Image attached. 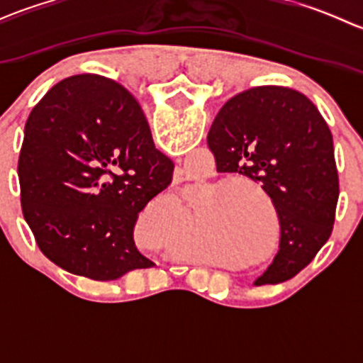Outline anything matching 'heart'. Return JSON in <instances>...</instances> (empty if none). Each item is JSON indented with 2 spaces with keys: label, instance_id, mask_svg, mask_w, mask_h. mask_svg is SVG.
<instances>
[{
  "label": "heart",
  "instance_id": "heart-1",
  "mask_svg": "<svg viewBox=\"0 0 363 363\" xmlns=\"http://www.w3.org/2000/svg\"><path fill=\"white\" fill-rule=\"evenodd\" d=\"M244 218H240V216H232V218H225L221 223H219V226H221L223 230L230 228V226H239V223H242Z\"/></svg>",
  "mask_w": 363,
  "mask_h": 363
}]
</instances>
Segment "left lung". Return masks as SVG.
Here are the masks:
<instances>
[{
    "label": "left lung",
    "instance_id": "1",
    "mask_svg": "<svg viewBox=\"0 0 363 363\" xmlns=\"http://www.w3.org/2000/svg\"><path fill=\"white\" fill-rule=\"evenodd\" d=\"M207 144L218 172L259 182L279 216V251L255 284L291 279L334 228L339 177L334 140L320 111L290 87H251L223 105Z\"/></svg>",
    "mask_w": 363,
    "mask_h": 363
}]
</instances>
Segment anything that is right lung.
<instances>
[{"label": "right lung", "instance_id": "1", "mask_svg": "<svg viewBox=\"0 0 363 363\" xmlns=\"http://www.w3.org/2000/svg\"><path fill=\"white\" fill-rule=\"evenodd\" d=\"M17 172L26 223L57 267L113 281L155 265L133 228L172 182L174 163L116 80L84 73L50 87L26 121Z\"/></svg>", "mask_w": 363, "mask_h": 363}]
</instances>
